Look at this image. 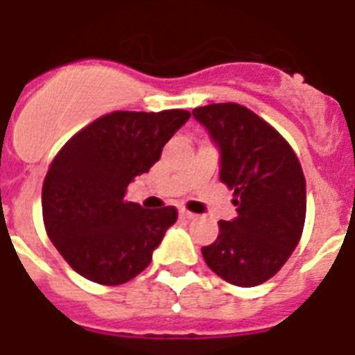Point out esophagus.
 <instances>
[{
  "label": "esophagus",
  "instance_id": "obj_1",
  "mask_svg": "<svg viewBox=\"0 0 355 355\" xmlns=\"http://www.w3.org/2000/svg\"><path fill=\"white\" fill-rule=\"evenodd\" d=\"M178 216L182 217V219H188V221H189V219H193V217H195V214H191V211L184 210V208H182V210L178 211Z\"/></svg>",
  "mask_w": 355,
  "mask_h": 355
}]
</instances>
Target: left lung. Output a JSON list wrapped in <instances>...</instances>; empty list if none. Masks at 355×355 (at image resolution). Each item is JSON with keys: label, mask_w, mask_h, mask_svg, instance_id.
Wrapping results in <instances>:
<instances>
[{"label": "left lung", "mask_w": 355, "mask_h": 355, "mask_svg": "<svg viewBox=\"0 0 355 355\" xmlns=\"http://www.w3.org/2000/svg\"><path fill=\"white\" fill-rule=\"evenodd\" d=\"M193 116L221 149L219 177L237 206L234 221H219V236L202 247V258L232 286H259L284 267L302 237V166L287 139L243 105L214 103Z\"/></svg>", "instance_id": "left-lung-1"}]
</instances>
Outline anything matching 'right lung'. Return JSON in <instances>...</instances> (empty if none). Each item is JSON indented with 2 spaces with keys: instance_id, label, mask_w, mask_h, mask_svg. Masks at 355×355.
I'll return each instance as SVG.
<instances>
[{
  "instance_id": "right-lung-1",
  "label": "right lung",
  "mask_w": 355,
  "mask_h": 355,
  "mask_svg": "<svg viewBox=\"0 0 355 355\" xmlns=\"http://www.w3.org/2000/svg\"><path fill=\"white\" fill-rule=\"evenodd\" d=\"M188 110L105 114L64 144L42 186L46 232L75 272L121 286L150 263L177 221L175 206L145 210L125 200L127 186L158 162Z\"/></svg>"
}]
</instances>
